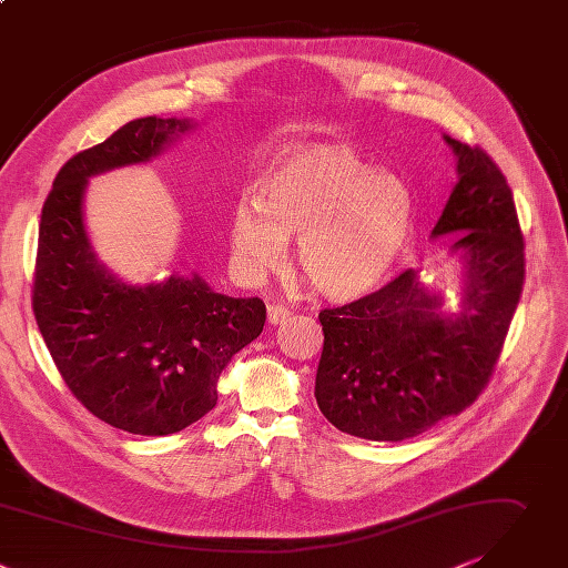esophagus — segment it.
Here are the masks:
<instances>
[{
    "instance_id": "esophagus-1",
    "label": "esophagus",
    "mask_w": 568,
    "mask_h": 568,
    "mask_svg": "<svg viewBox=\"0 0 568 568\" xmlns=\"http://www.w3.org/2000/svg\"><path fill=\"white\" fill-rule=\"evenodd\" d=\"M291 315V311L282 304H268V322L275 326V324H282L286 317Z\"/></svg>"
}]
</instances>
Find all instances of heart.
<instances>
[{
    "instance_id": "heart-1",
    "label": "heart",
    "mask_w": 568,
    "mask_h": 568,
    "mask_svg": "<svg viewBox=\"0 0 568 568\" xmlns=\"http://www.w3.org/2000/svg\"><path fill=\"white\" fill-rule=\"evenodd\" d=\"M414 216L409 187L396 174L369 170L345 143L282 150L255 183V201L231 214V251L255 277L277 266L286 240L297 239V262L313 291L354 300L385 280Z\"/></svg>"
}]
</instances>
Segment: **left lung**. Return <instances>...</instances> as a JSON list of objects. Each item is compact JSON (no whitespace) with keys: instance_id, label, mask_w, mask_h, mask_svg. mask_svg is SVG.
<instances>
[{"instance_id":"left-lung-1","label":"left lung","mask_w":568,"mask_h":568,"mask_svg":"<svg viewBox=\"0 0 568 568\" xmlns=\"http://www.w3.org/2000/svg\"><path fill=\"white\" fill-rule=\"evenodd\" d=\"M459 181L432 240L457 235L462 300H445L405 271L381 291L320 311L324 349L315 376L320 412L367 440L412 438L477 400L488 385L524 286V240L513 192L479 148L443 136Z\"/></svg>"}]
</instances>
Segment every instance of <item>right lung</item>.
<instances>
[{
  "instance_id": "add662e5",
  "label": "right lung",
  "mask_w": 568,
  "mask_h": 568,
  "mask_svg": "<svg viewBox=\"0 0 568 568\" xmlns=\"http://www.w3.org/2000/svg\"><path fill=\"white\" fill-rule=\"evenodd\" d=\"M192 119H136L69 159L42 207L33 311L71 394L100 420L141 436H165L216 405L231 358L266 322L260 297H229L196 273L130 284L95 255L84 229L89 179L148 163Z\"/></svg>"
}]
</instances>
